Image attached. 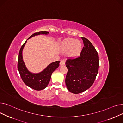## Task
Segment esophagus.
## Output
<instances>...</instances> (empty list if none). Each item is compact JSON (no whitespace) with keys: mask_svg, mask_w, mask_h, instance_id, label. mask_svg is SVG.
<instances>
[{"mask_svg":"<svg viewBox=\"0 0 123 123\" xmlns=\"http://www.w3.org/2000/svg\"><path fill=\"white\" fill-rule=\"evenodd\" d=\"M60 65L61 66H63L65 64V61L64 60H62L61 61H60Z\"/></svg>","mask_w":123,"mask_h":123,"instance_id":"1","label":"esophagus"}]
</instances>
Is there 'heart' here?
Returning a JSON list of instances; mask_svg holds the SVG:
<instances>
[{
    "mask_svg": "<svg viewBox=\"0 0 123 123\" xmlns=\"http://www.w3.org/2000/svg\"><path fill=\"white\" fill-rule=\"evenodd\" d=\"M62 49L65 51H70L69 55L72 57H76L80 54L82 45L79 40L74 38H67L63 42Z\"/></svg>",
    "mask_w": 123,
    "mask_h": 123,
    "instance_id": "heart-1",
    "label": "heart"
}]
</instances>
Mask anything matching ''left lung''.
Wrapping results in <instances>:
<instances>
[{"label": "left lung", "instance_id": "left-lung-1", "mask_svg": "<svg viewBox=\"0 0 123 123\" xmlns=\"http://www.w3.org/2000/svg\"><path fill=\"white\" fill-rule=\"evenodd\" d=\"M84 45L80 57L67 60L68 72L65 83L68 91L79 94L86 91L94 83L99 70V56L89 40L81 37Z\"/></svg>", "mask_w": 123, "mask_h": 123}]
</instances>
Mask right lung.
I'll use <instances>...</instances> for the list:
<instances>
[{"instance_id":"right-lung-1","label":"right lung","mask_w":123,"mask_h":123,"mask_svg":"<svg viewBox=\"0 0 123 123\" xmlns=\"http://www.w3.org/2000/svg\"><path fill=\"white\" fill-rule=\"evenodd\" d=\"M48 33L49 32L47 31L36 32L30 36L28 39L36 35L40 34L47 35ZM26 42L27 40L22 45L19 51L17 65L18 70L23 81L26 85L34 90L40 91L47 87L52 74L59 66L60 61L51 63L39 73H33L30 72L25 65L22 56V51Z\"/></svg>"}]
</instances>
